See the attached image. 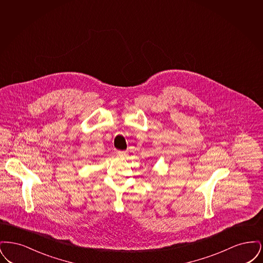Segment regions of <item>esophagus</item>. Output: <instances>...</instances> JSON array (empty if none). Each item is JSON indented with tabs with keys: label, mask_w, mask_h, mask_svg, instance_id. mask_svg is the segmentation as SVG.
<instances>
[{
	"label": "esophagus",
	"mask_w": 263,
	"mask_h": 263,
	"mask_svg": "<svg viewBox=\"0 0 263 263\" xmlns=\"http://www.w3.org/2000/svg\"><path fill=\"white\" fill-rule=\"evenodd\" d=\"M117 156H118L119 158H126L127 154H126V152H123V151H119V152L117 153Z\"/></svg>",
	"instance_id": "1"
}]
</instances>
